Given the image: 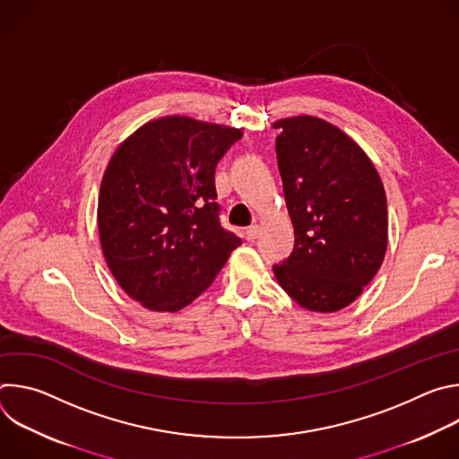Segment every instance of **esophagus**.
<instances>
[{
    "label": "esophagus",
    "mask_w": 459,
    "mask_h": 459,
    "mask_svg": "<svg viewBox=\"0 0 459 459\" xmlns=\"http://www.w3.org/2000/svg\"><path fill=\"white\" fill-rule=\"evenodd\" d=\"M257 234H259V227H257V225H250V227L245 230L247 241H254V239L257 238Z\"/></svg>",
    "instance_id": "esophagus-1"
}]
</instances>
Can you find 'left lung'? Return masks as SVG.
<instances>
[{"label":"left lung","instance_id":"left-lung-1","mask_svg":"<svg viewBox=\"0 0 459 459\" xmlns=\"http://www.w3.org/2000/svg\"><path fill=\"white\" fill-rule=\"evenodd\" d=\"M294 248L274 274L303 308L336 312L379 271L388 239L386 195L363 149L333 123L296 116L274 123Z\"/></svg>","mask_w":459,"mask_h":459}]
</instances>
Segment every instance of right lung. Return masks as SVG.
Here are the masks:
<instances>
[{"label":"right lung","mask_w":459,"mask_h":459,"mask_svg":"<svg viewBox=\"0 0 459 459\" xmlns=\"http://www.w3.org/2000/svg\"><path fill=\"white\" fill-rule=\"evenodd\" d=\"M241 130L186 116L152 119L112 154L98 229L119 287L145 308L178 312L211 287L241 239L220 223L214 172Z\"/></svg>","instance_id":"obj_1"}]
</instances>
